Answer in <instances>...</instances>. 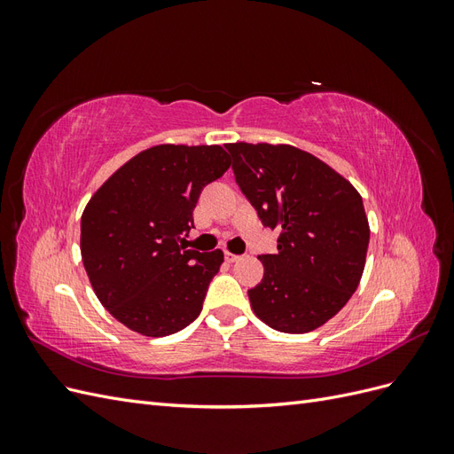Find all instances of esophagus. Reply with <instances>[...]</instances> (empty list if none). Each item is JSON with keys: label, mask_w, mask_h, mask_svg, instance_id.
I'll use <instances>...</instances> for the list:
<instances>
[{"label": "esophagus", "mask_w": 454, "mask_h": 454, "mask_svg": "<svg viewBox=\"0 0 454 454\" xmlns=\"http://www.w3.org/2000/svg\"><path fill=\"white\" fill-rule=\"evenodd\" d=\"M225 259L229 261V263H235V261H239V259H240V255H235V254H231V252H225Z\"/></svg>", "instance_id": "obj_1"}]
</instances>
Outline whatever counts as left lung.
Returning <instances> with one entry per match:
<instances>
[{
    "label": "left lung",
    "instance_id": "1",
    "mask_svg": "<svg viewBox=\"0 0 454 454\" xmlns=\"http://www.w3.org/2000/svg\"><path fill=\"white\" fill-rule=\"evenodd\" d=\"M232 172L261 223L277 229V254L259 255L263 280L248 290L261 322L309 333L347 305L365 267L369 223L350 182L294 145L227 144Z\"/></svg>",
    "mask_w": 454,
    "mask_h": 454
}]
</instances>
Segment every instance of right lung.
I'll use <instances>...</instances> for the list:
<instances>
[{"instance_id": "add662e5", "label": "right lung", "mask_w": 454, "mask_h": 454, "mask_svg": "<svg viewBox=\"0 0 454 454\" xmlns=\"http://www.w3.org/2000/svg\"><path fill=\"white\" fill-rule=\"evenodd\" d=\"M231 160L222 145L149 147L109 176L81 215V257L100 303L145 337H167L202 310L223 252L187 248L204 185Z\"/></svg>"}]
</instances>
